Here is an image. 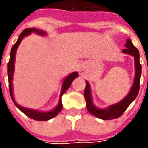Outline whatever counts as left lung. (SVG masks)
<instances>
[{"instance_id":"8db88e82","label":"left lung","mask_w":148,"mask_h":148,"mask_svg":"<svg viewBox=\"0 0 148 148\" xmlns=\"http://www.w3.org/2000/svg\"><path fill=\"white\" fill-rule=\"evenodd\" d=\"M125 46H126V49L123 50V53H128L134 57L136 73H135V78H134V85L132 86V89L130 90V92L128 93V95L123 99L122 101L119 102L118 104H115V105H111L105 110H100V109L96 108L92 103L90 86H89V83L86 82L84 95H85L86 101L87 110L94 116L101 119H104V120L114 119H117V118L121 116L124 113V111L126 110L127 108L130 105V104L136 99L137 95L138 94V91H139L140 77H141V73H142V66L140 64L139 62V52L134 47L132 41L129 38L127 40Z\"/></svg>"}]
</instances>
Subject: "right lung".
<instances>
[{
	"label": "right lung",
	"instance_id": "right-lung-1",
	"mask_svg": "<svg viewBox=\"0 0 148 148\" xmlns=\"http://www.w3.org/2000/svg\"><path fill=\"white\" fill-rule=\"evenodd\" d=\"M32 32H35L38 33V34H45V32L42 31V30H38L37 29H25V30H23V32L20 34V35L18 38V40L17 42L14 43L10 51V61L8 62V65H7V72H8V81H9V90H10V94L11 96V99L13 100L14 104L15 106L21 110L25 114H26L28 117L31 118L34 120H38V121H47L51 119H53L56 115H58L59 114L62 109V95L64 94L66 92V90L70 87L71 82H73L74 79H76L78 77V73L77 72H73L70 74L68 77L66 78L64 80V82L62 85V91H61V94H60L59 97V103L58 106L54 109L53 110L49 111V112H39V111L34 110H29V109H26L24 107H21L20 105L18 104H16L14 102V99L13 97V90H12V77H13V73H14V58H15V53H16V49L18 48V46L20 45L21 40L23 39V38L25 36H27L28 34H31Z\"/></svg>",
	"mask_w": 148,
	"mask_h": 148
}]
</instances>
